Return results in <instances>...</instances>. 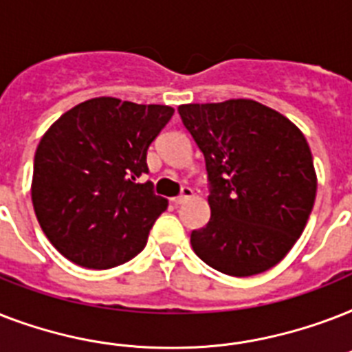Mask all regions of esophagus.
I'll list each match as a JSON object with an SVG mask.
<instances>
[{"label": "esophagus", "mask_w": 352, "mask_h": 352, "mask_svg": "<svg viewBox=\"0 0 352 352\" xmlns=\"http://www.w3.org/2000/svg\"><path fill=\"white\" fill-rule=\"evenodd\" d=\"M192 195H193L192 188L184 186V188H182L181 195H177V197H173V199H171V201H173V203H175V204H182V203H186L188 199L192 197Z\"/></svg>", "instance_id": "esophagus-1"}]
</instances>
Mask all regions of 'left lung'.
<instances>
[{"label": "left lung", "instance_id": "obj_1", "mask_svg": "<svg viewBox=\"0 0 352 352\" xmlns=\"http://www.w3.org/2000/svg\"><path fill=\"white\" fill-rule=\"evenodd\" d=\"M203 151L212 210L192 232L206 265L235 278L261 274L294 246L316 199V171L303 133L256 100L179 106Z\"/></svg>", "mask_w": 352, "mask_h": 352}]
</instances>
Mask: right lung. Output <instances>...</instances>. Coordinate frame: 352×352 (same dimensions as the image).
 I'll use <instances>...</instances> for the list:
<instances>
[{"instance_id":"add662e5","label":"right lung","mask_w":352,"mask_h":352,"mask_svg":"<svg viewBox=\"0 0 352 352\" xmlns=\"http://www.w3.org/2000/svg\"><path fill=\"white\" fill-rule=\"evenodd\" d=\"M173 111L100 96L63 113L41 137L32 206L47 239L69 261L106 270L142 252L168 201L137 179L148 173L149 144Z\"/></svg>"}]
</instances>
